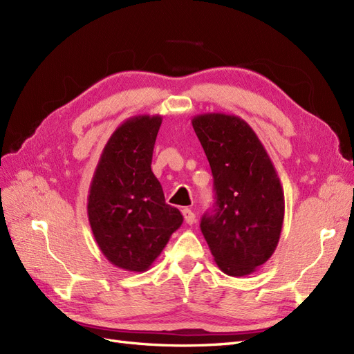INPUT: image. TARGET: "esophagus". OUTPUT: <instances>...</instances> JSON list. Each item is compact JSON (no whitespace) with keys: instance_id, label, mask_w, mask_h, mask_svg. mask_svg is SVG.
<instances>
[{"instance_id":"obj_1","label":"esophagus","mask_w":354,"mask_h":354,"mask_svg":"<svg viewBox=\"0 0 354 354\" xmlns=\"http://www.w3.org/2000/svg\"><path fill=\"white\" fill-rule=\"evenodd\" d=\"M181 214H183L185 221H186L187 224H194V223L196 221V216H195V212L192 211V209H189V208H183V209H181Z\"/></svg>"}]
</instances>
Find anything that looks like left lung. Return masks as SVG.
I'll list each match as a JSON object with an SVG mask.
<instances>
[{"instance_id": "obj_1", "label": "left lung", "mask_w": 354, "mask_h": 354, "mask_svg": "<svg viewBox=\"0 0 354 354\" xmlns=\"http://www.w3.org/2000/svg\"><path fill=\"white\" fill-rule=\"evenodd\" d=\"M192 125L214 177L216 202L201 230L220 270L246 276L264 264L281 238L285 198L270 156L242 118L202 113Z\"/></svg>"}]
</instances>
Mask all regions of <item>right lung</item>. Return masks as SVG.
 I'll return each instance as SVG.
<instances>
[{
	"label": "right lung",
	"mask_w": 354,
	"mask_h": 354,
	"mask_svg": "<svg viewBox=\"0 0 354 354\" xmlns=\"http://www.w3.org/2000/svg\"><path fill=\"white\" fill-rule=\"evenodd\" d=\"M160 115L124 121L106 143L90 185L88 221L102 254L128 272H146L183 223L152 173Z\"/></svg>",
	"instance_id": "add662e5"
}]
</instances>
